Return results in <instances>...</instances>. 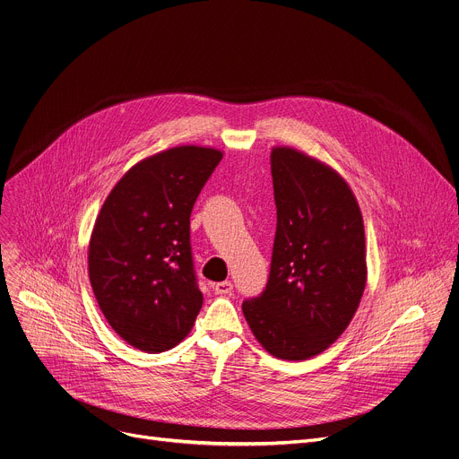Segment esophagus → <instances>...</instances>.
I'll return each instance as SVG.
<instances>
[{
  "label": "esophagus",
  "instance_id": "obj_1",
  "mask_svg": "<svg viewBox=\"0 0 459 459\" xmlns=\"http://www.w3.org/2000/svg\"><path fill=\"white\" fill-rule=\"evenodd\" d=\"M212 289L216 290V295H230L232 293V289H234V285H232V281H218V283H214L212 285Z\"/></svg>",
  "mask_w": 459,
  "mask_h": 459
}]
</instances>
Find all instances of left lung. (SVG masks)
Instances as JSON below:
<instances>
[{"label":"left lung","instance_id":"8db88e82","mask_svg":"<svg viewBox=\"0 0 459 459\" xmlns=\"http://www.w3.org/2000/svg\"><path fill=\"white\" fill-rule=\"evenodd\" d=\"M276 234L267 285L241 309L274 357L304 360L335 342L366 285L360 208L329 166L293 148H273Z\"/></svg>","mask_w":459,"mask_h":459}]
</instances>
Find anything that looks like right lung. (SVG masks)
Returning <instances> with one entry per match:
<instances>
[{
  "mask_svg": "<svg viewBox=\"0 0 459 459\" xmlns=\"http://www.w3.org/2000/svg\"><path fill=\"white\" fill-rule=\"evenodd\" d=\"M221 157L201 146L152 155L124 174L100 208L88 256L91 287L115 333L141 351L179 344L203 306L190 214Z\"/></svg>",
  "mask_w": 459,
  "mask_h": 459,
  "instance_id": "right-lung-1",
  "label": "right lung"
}]
</instances>
